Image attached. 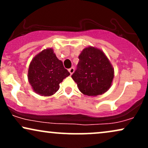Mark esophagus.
<instances>
[{
    "label": "esophagus",
    "mask_w": 148,
    "mask_h": 148,
    "mask_svg": "<svg viewBox=\"0 0 148 148\" xmlns=\"http://www.w3.org/2000/svg\"><path fill=\"white\" fill-rule=\"evenodd\" d=\"M68 71H69V72L70 73L71 75H72V74L73 73H74V67H71V68H69V69H68Z\"/></svg>",
    "instance_id": "1"
}]
</instances>
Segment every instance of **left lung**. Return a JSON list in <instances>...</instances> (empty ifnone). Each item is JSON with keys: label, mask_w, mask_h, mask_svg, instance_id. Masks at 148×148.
I'll return each instance as SVG.
<instances>
[{"label": "left lung", "mask_w": 148, "mask_h": 148, "mask_svg": "<svg viewBox=\"0 0 148 148\" xmlns=\"http://www.w3.org/2000/svg\"><path fill=\"white\" fill-rule=\"evenodd\" d=\"M78 68L72 78L85 95L96 97L111 88L114 68L102 50L95 47H86L79 56Z\"/></svg>", "instance_id": "8db88e82"}]
</instances>
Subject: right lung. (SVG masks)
Wrapping results in <instances>:
<instances>
[{
  "label": "right lung",
  "instance_id": "1",
  "mask_svg": "<svg viewBox=\"0 0 148 148\" xmlns=\"http://www.w3.org/2000/svg\"><path fill=\"white\" fill-rule=\"evenodd\" d=\"M69 75L52 48L37 53L30 61L28 70V80L33 90L44 97L55 94L60 83Z\"/></svg>",
  "mask_w": 148,
  "mask_h": 148
}]
</instances>
